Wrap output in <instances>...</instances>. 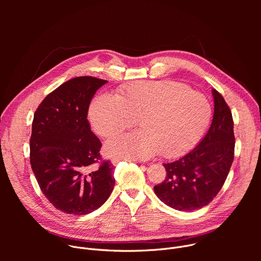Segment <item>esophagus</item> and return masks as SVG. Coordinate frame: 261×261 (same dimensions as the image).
<instances>
[{
  "label": "esophagus",
  "mask_w": 261,
  "mask_h": 261,
  "mask_svg": "<svg viewBox=\"0 0 261 261\" xmlns=\"http://www.w3.org/2000/svg\"><path fill=\"white\" fill-rule=\"evenodd\" d=\"M122 161V159H120V158H114V159H111V163H113L114 165H117L119 162H121Z\"/></svg>",
  "instance_id": "obj_1"
}]
</instances>
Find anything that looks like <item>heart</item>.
Instances as JSON below:
<instances>
[{
  "label": "heart",
  "instance_id": "heart-1",
  "mask_svg": "<svg viewBox=\"0 0 261 261\" xmlns=\"http://www.w3.org/2000/svg\"><path fill=\"white\" fill-rule=\"evenodd\" d=\"M212 109L198 92L175 82H138L117 96L100 94L89 109L93 130L103 137L136 124L140 130L118 135L105 143L111 157L146 160L158 153L174 157L187 151L203 134Z\"/></svg>",
  "mask_w": 261,
  "mask_h": 261
}]
</instances>
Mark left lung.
I'll return each mask as SVG.
<instances>
[{"instance_id":"1","label":"left lung","mask_w":261,"mask_h":261,"mask_svg":"<svg viewBox=\"0 0 261 261\" xmlns=\"http://www.w3.org/2000/svg\"><path fill=\"white\" fill-rule=\"evenodd\" d=\"M215 109L211 127L193 150L165 163V179L154 191L166 205L177 211H195L208 204L224 185L234 157L231 110L224 98L212 90Z\"/></svg>"}]
</instances>
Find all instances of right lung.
<instances>
[{"instance_id": "1", "label": "right lung", "mask_w": 261, "mask_h": 261, "mask_svg": "<svg viewBox=\"0 0 261 261\" xmlns=\"http://www.w3.org/2000/svg\"><path fill=\"white\" fill-rule=\"evenodd\" d=\"M107 81L74 77L48 94L32 124L30 161L39 187L58 210L87 215L99 208L114 190V166L101 160V141L92 132L88 111Z\"/></svg>"}]
</instances>
